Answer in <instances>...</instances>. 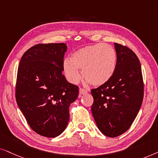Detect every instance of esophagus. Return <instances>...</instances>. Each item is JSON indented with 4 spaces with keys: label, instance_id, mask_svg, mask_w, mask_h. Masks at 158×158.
I'll return each instance as SVG.
<instances>
[{
    "label": "esophagus",
    "instance_id": "obj_1",
    "mask_svg": "<svg viewBox=\"0 0 158 158\" xmlns=\"http://www.w3.org/2000/svg\"><path fill=\"white\" fill-rule=\"evenodd\" d=\"M87 90H86L85 89H83V88H80L79 89V94H85L87 93Z\"/></svg>",
    "mask_w": 158,
    "mask_h": 158
}]
</instances>
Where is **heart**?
<instances>
[{
  "label": "heart",
  "mask_w": 158,
  "mask_h": 158,
  "mask_svg": "<svg viewBox=\"0 0 158 158\" xmlns=\"http://www.w3.org/2000/svg\"><path fill=\"white\" fill-rule=\"evenodd\" d=\"M117 56L112 46L105 43L87 45L73 52L71 60L64 61V71L67 79L77 84L81 78L90 85L99 87L106 84L114 74Z\"/></svg>",
  "instance_id": "obj_1"
}]
</instances>
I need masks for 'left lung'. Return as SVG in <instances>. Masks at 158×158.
<instances>
[{"mask_svg":"<svg viewBox=\"0 0 158 158\" xmlns=\"http://www.w3.org/2000/svg\"><path fill=\"white\" fill-rule=\"evenodd\" d=\"M114 45L117 56L114 74L106 84L91 90L92 115L99 130L109 137H116L129 129L144 97L139 60L129 48Z\"/></svg>","mask_w":158,"mask_h":158,"instance_id":"8db88e82","label":"left lung"}]
</instances>
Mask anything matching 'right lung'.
Segmentation results:
<instances>
[{"instance_id": "add662e5", "label": "right lung", "mask_w": 158, "mask_h": 158, "mask_svg": "<svg viewBox=\"0 0 158 158\" xmlns=\"http://www.w3.org/2000/svg\"><path fill=\"white\" fill-rule=\"evenodd\" d=\"M65 43L38 44L24 52L17 72L16 100L31 129L54 138L69 121V106L79 94L64 71Z\"/></svg>"}]
</instances>
